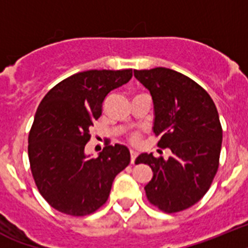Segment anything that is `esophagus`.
Masks as SVG:
<instances>
[{
    "mask_svg": "<svg viewBox=\"0 0 248 248\" xmlns=\"http://www.w3.org/2000/svg\"><path fill=\"white\" fill-rule=\"evenodd\" d=\"M137 157V152L136 151H131V163H135V160H136Z\"/></svg>",
    "mask_w": 248,
    "mask_h": 248,
    "instance_id": "1",
    "label": "esophagus"
}]
</instances>
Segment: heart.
Wrapping results in <instances>:
<instances>
[{
	"mask_svg": "<svg viewBox=\"0 0 248 248\" xmlns=\"http://www.w3.org/2000/svg\"><path fill=\"white\" fill-rule=\"evenodd\" d=\"M130 141L132 143H137L140 141V135L139 133H131L130 135Z\"/></svg>",
	"mask_w": 248,
	"mask_h": 248,
	"instance_id": "heart-1",
	"label": "heart"
}]
</instances>
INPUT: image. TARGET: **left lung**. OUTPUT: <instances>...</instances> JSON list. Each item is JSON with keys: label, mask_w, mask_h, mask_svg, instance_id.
I'll return each mask as SVG.
<instances>
[{"label": "left lung", "mask_w": 248, "mask_h": 248, "mask_svg": "<svg viewBox=\"0 0 248 248\" xmlns=\"http://www.w3.org/2000/svg\"><path fill=\"white\" fill-rule=\"evenodd\" d=\"M155 106L157 146L171 157L142 154L136 163L148 165L154 177L146 185L151 204L166 214L189 208L206 195L217 173L222 127L215 102L193 79L171 68L135 70Z\"/></svg>", "instance_id": "8db88e82"}]
</instances>
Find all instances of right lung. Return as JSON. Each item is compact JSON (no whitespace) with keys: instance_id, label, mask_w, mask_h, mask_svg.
Returning <instances> with one entry per match:
<instances>
[{"instance_id":"add662e5","label":"right lung","mask_w":248,"mask_h":248,"mask_svg":"<svg viewBox=\"0 0 248 248\" xmlns=\"http://www.w3.org/2000/svg\"><path fill=\"white\" fill-rule=\"evenodd\" d=\"M131 77L132 68L83 71L57 83L41 101L29 135L30 167L38 191L55 210L71 216L96 212L130 163L124 145H107L98 157L86 156L85 146L105 97Z\"/></svg>"}]
</instances>
